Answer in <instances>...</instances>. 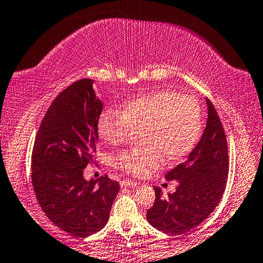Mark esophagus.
<instances>
[{
    "mask_svg": "<svg viewBox=\"0 0 263 263\" xmlns=\"http://www.w3.org/2000/svg\"><path fill=\"white\" fill-rule=\"evenodd\" d=\"M120 184L124 187H135L137 182L136 181H132V180H128V179H124L123 181H120Z\"/></svg>",
    "mask_w": 263,
    "mask_h": 263,
    "instance_id": "1",
    "label": "esophagus"
}]
</instances>
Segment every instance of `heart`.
Returning <instances> with one entry per match:
<instances>
[{
  "label": "heart",
  "mask_w": 263,
  "mask_h": 263,
  "mask_svg": "<svg viewBox=\"0 0 263 263\" xmlns=\"http://www.w3.org/2000/svg\"><path fill=\"white\" fill-rule=\"evenodd\" d=\"M99 135L109 145L125 142L132 132H140L145 146L116 155L117 168L133 176H144L158 167L161 158L172 163L187 156L202 131V110L198 100L173 90H157L125 103L123 109L103 110Z\"/></svg>",
  "instance_id": "obj_1"
}]
</instances>
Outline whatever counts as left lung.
I'll return each instance as SVG.
<instances>
[{"label":"left lung","mask_w":263,"mask_h":263,"mask_svg":"<svg viewBox=\"0 0 263 263\" xmlns=\"http://www.w3.org/2000/svg\"><path fill=\"white\" fill-rule=\"evenodd\" d=\"M209 116L201 139L190 156L165 175L176 180L174 193L154 187L156 198L147 210V221L157 230L181 235L200 225L220 201L229 173L228 140L216 108L206 99Z\"/></svg>","instance_id":"8db88e82"}]
</instances>
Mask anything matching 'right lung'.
<instances>
[{
	"label": "right lung",
	"instance_id": "1",
	"mask_svg": "<svg viewBox=\"0 0 263 263\" xmlns=\"http://www.w3.org/2000/svg\"><path fill=\"white\" fill-rule=\"evenodd\" d=\"M102 102L93 80L76 81L59 93L40 123L32 151V184L52 223L73 237H87L108 221L119 183L108 175L87 181L94 163Z\"/></svg>",
	"mask_w": 263,
	"mask_h": 263
}]
</instances>
